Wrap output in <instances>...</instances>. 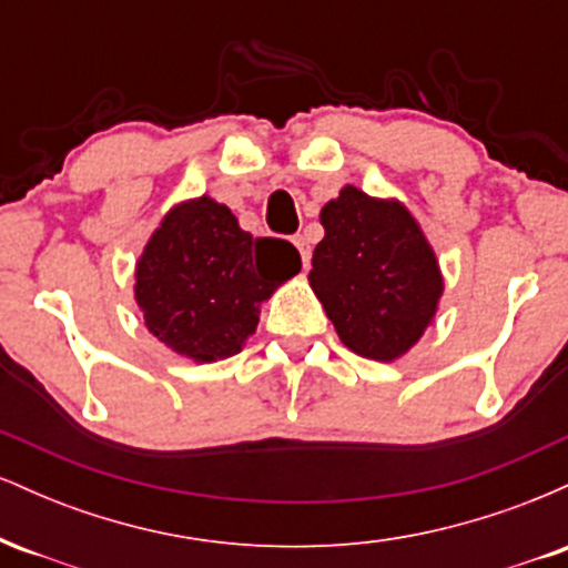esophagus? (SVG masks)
<instances>
[{"label":"esophagus","instance_id":"34e87169","mask_svg":"<svg viewBox=\"0 0 568 568\" xmlns=\"http://www.w3.org/2000/svg\"><path fill=\"white\" fill-rule=\"evenodd\" d=\"M293 245H296L298 253H302V264H304V270H306V266H310V256H312L310 240H306L304 234H296V237H293Z\"/></svg>","mask_w":568,"mask_h":568}]
</instances>
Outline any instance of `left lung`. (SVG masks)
Here are the masks:
<instances>
[{
	"label": "left lung",
	"instance_id": "left-lung-1",
	"mask_svg": "<svg viewBox=\"0 0 568 568\" xmlns=\"http://www.w3.org/2000/svg\"><path fill=\"white\" fill-rule=\"evenodd\" d=\"M325 237L312 253L310 285L338 338L389 363L419 342L438 310L435 253L400 202L344 186L321 211Z\"/></svg>",
	"mask_w": 568,
	"mask_h": 568
}]
</instances>
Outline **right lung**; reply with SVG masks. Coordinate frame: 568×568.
I'll return each mask as SVG.
<instances>
[{
	"label": "right lung",
	"instance_id": "obj_1",
	"mask_svg": "<svg viewBox=\"0 0 568 568\" xmlns=\"http://www.w3.org/2000/svg\"><path fill=\"white\" fill-rule=\"evenodd\" d=\"M262 244L273 245L277 263L261 264ZM298 270L302 258L291 243L253 240L230 207L200 197L175 205L143 247L135 302L162 344L192 361L213 363L243 349L262 304Z\"/></svg>",
	"mask_w": 568,
	"mask_h": 568
}]
</instances>
